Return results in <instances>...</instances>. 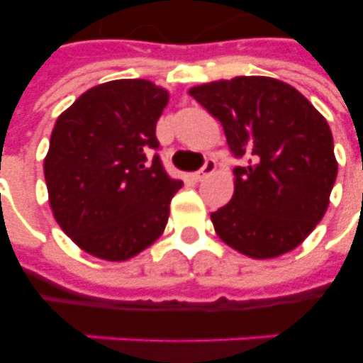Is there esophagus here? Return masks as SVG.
Here are the masks:
<instances>
[{
    "mask_svg": "<svg viewBox=\"0 0 363 363\" xmlns=\"http://www.w3.org/2000/svg\"><path fill=\"white\" fill-rule=\"evenodd\" d=\"M215 169H216L215 162H213V160H207L203 167H201V169H199L198 173H194L192 179H194V181H203L205 177L213 175V173H215Z\"/></svg>",
    "mask_w": 363,
    "mask_h": 363,
    "instance_id": "obj_1",
    "label": "esophagus"
}]
</instances>
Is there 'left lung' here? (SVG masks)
I'll list each match as a JSON object with an SVG mask.
<instances>
[{
  "mask_svg": "<svg viewBox=\"0 0 363 363\" xmlns=\"http://www.w3.org/2000/svg\"><path fill=\"white\" fill-rule=\"evenodd\" d=\"M218 118L233 169V196L211 215L216 235L254 259L277 258L326 215L337 160L326 118L303 94L273 77H233L188 90Z\"/></svg>",
  "mask_w": 363,
  "mask_h": 363,
  "instance_id": "8db88e82",
  "label": "left lung"
}]
</instances>
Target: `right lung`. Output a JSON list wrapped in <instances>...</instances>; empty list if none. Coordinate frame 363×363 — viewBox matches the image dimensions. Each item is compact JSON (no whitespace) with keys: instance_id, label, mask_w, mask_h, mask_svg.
I'll return each instance as SVG.
<instances>
[{"instance_id":"1","label":"right lung","mask_w":363,"mask_h":363,"mask_svg":"<svg viewBox=\"0 0 363 363\" xmlns=\"http://www.w3.org/2000/svg\"><path fill=\"white\" fill-rule=\"evenodd\" d=\"M169 101L147 79L90 88L58 116L45 181L60 228L84 252L124 262L164 233L171 198L182 186L162 167L156 122Z\"/></svg>"}]
</instances>
